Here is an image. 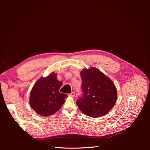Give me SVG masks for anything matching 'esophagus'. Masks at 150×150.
Masks as SVG:
<instances>
[{
    "label": "esophagus",
    "instance_id": "obj_1",
    "mask_svg": "<svg viewBox=\"0 0 150 150\" xmlns=\"http://www.w3.org/2000/svg\"><path fill=\"white\" fill-rule=\"evenodd\" d=\"M69 96H72V97H74V96H75V93L74 92H73L72 91L71 94H69Z\"/></svg>",
    "mask_w": 150,
    "mask_h": 150
}]
</instances>
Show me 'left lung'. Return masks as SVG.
<instances>
[{
  "label": "left lung",
  "instance_id": "8db88e82",
  "mask_svg": "<svg viewBox=\"0 0 150 150\" xmlns=\"http://www.w3.org/2000/svg\"><path fill=\"white\" fill-rule=\"evenodd\" d=\"M83 95L76 101L77 106L84 115L98 117L106 115L114 106L117 99L115 84L95 67L80 72Z\"/></svg>",
  "mask_w": 150,
  "mask_h": 150
}]
</instances>
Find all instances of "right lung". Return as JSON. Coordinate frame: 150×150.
<instances>
[{"label":"right lung","instance_id":"obj_1","mask_svg":"<svg viewBox=\"0 0 150 150\" xmlns=\"http://www.w3.org/2000/svg\"><path fill=\"white\" fill-rule=\"evenodd\" d=\"M62 84L57 79V74L52 73L40 78L34 84L30 94V107L42 116L52 115L63 105L67 95L59 90Z\"/></svg>","mask_w":150,"mask_h":150}]
</instances>
